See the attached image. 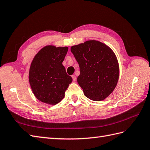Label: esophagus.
<instances>
[{
  "instance_id": "1",
  "label": "esophagus",
  "mask_w": 150,
  "mask_h": 150,
  "mask_svg": "<svg viewBox=\"0 0 150 150\" xmlns=\"http://www.w3.org/2000/svg\"><path fill=\"white\" fill-rule=\"evenodd\" d=\"M71 76H72L73 80H74V82H75V81H76V76H75V75H72Z\"/></svg>"
}]
</instances>
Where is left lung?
<instances>
[{
    "instance_id": "obj_1",
    "label": "left lung",
    "mask_w": 150,
    "mask_h": 150,
    "mask_svg": "<svg viewBox=\"0 0 150 150\" xmlns=\"http://www.w3.org/2000/svg\"><path fill=\"white\" fill-rule=\"evenodd\" d=\"M71 52L79 64L77 82L84 95L95 101L108 97L119 78L118 62L112 49L101 42L91 40L71 46Z\"/></svg>"
}]
</instances>
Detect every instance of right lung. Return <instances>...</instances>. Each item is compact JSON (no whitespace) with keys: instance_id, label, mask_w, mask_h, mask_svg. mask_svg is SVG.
I'll use <instances>...</instances> for the list:
<instances>
[{"instance_id":"1","label":"right lung","mask_w":150,"mask_h":150,"mask_svg":"<svg viewBox=\"0 0 150 150\" xmlns=\"http://www.w3.org/2000/svg\"><path fill=\"white\" fill-rule=\"evenodd\" d=\"M68 50V47L46 45L37 53L30 64V87L35 96L46 104L59 103L72 82L62 64Z\"/></svg>"}]
</instances>
